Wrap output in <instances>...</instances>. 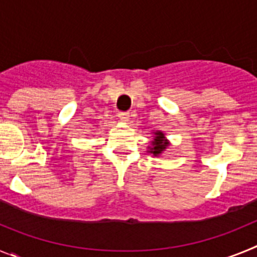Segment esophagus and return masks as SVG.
I'll return each mask as SVG.
<instances>
[{"label": "esophagus", "instance_id": "esophagus-1", "mask_svg": "<svg viewBox=\"0 0 257 257\" xmlns=\"http://www.w3.org/2000/svg\"><path fill=\"white\" fill-rule=\"evenodd\" d=\"M118 117L121 118L123 122H127L128 119H130V113H128V112H119V113H118Z\"/></svg>", "mask_w": 257, "mask_h": 257}]
</instances>
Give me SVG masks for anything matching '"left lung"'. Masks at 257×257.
I'll return each instance as SVG.
<instances>
[{"label":"left lung","mask_w":257,"mask_h":257,"mask_svg":"<svg viewBox=\"0 0 257 257\" xmlns=\"http://www.w3.org/2000/svg\"><path fill=\"white\" fill-rule=\"evenodd\" d=\"M169 147V143L165 139V134L162 131H156L153 136V142H152L151 147H148V153L153 154V156H161L166 148Z\"/></svg>","instance_id":"8db88e82"}]
</instances>
